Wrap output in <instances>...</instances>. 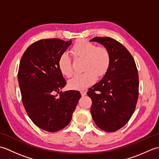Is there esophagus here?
I'll return each mask as SVG.
<instances>
[{
    "mask_svg": "<svg viewBox=\"0 0 159 159\" xmlns=\"http://www.w3.org/2000/svg\"><path fill=\"white\" fill-rule=\"evenodd\" d=\"M80 93H81L82 96H86L87 92H85V91H81V92H80Z\"/></svg>",
    "mask_w": 159,
    "mask_h": 159,
    "instance_id": "1",
    "label": "esophagus"
}]
</instances>
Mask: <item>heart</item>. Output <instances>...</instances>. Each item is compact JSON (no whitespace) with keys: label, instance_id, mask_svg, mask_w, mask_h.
Listing matches in <instances>:
<instances>
[{"label":"heart","instance_id":"b5f03b06","mask_svg":"<svg viewBox=\"0 0 159 159\" xmlns=\"http://www.w3.org/2000/svg\"><path fill=\"white\" fill-rule=\"evenodd\" d=\"M72 53L75 58L85 59L83 70H85L81 74L74 75L69 80L68 86L72 89L82 90L92 85L96 80L97 76H103L111 66L109 50L87 40L76 42L72 47ZM58 66L63 75L70 77L72 74V59L67 52L60 56Z\"/></svg>","mask_w":159,"mask_h":159}]
</instances>
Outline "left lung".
Here are the masks:
<instances>
[{"label": "left lung", "mask_w": 159, "mask_h": 159, "mask_svg": "<svg viewBox=\"0 0 159 159\" xmlns=\"http://www.w3.org/2000/svg\"><path fill=\"white\" fill-rule=\"evenodd\" d=\"M96 42L109 50L111 62L100 81L87 92L92 100L91 114L94 122L107 132L122 128L133 116L139 96V75L133 56L121 43L107 37Z\"/></svg>", "instance_id": "obj_1"}]
</instances>
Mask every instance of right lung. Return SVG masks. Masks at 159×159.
Segmentation results:
<instances>
[{"instance_id":"1","label":"right lung","mask_w":159,"mask_h":159,"mask_svg":"<svg viewBox=\"0 0 159 159\" xmlns=\"http://www.w3.org/2000/svg\"><path fill=\"white\" fill-rule=\"evenodd\" d=\"M71 43L72 40L57 38L39 40L28 47L20 61L18 79L23 105L33 122L46 131L65 128L81 97L75 90L59 92L66 81L58 61Z\"/></svg>"}]
</instances>
